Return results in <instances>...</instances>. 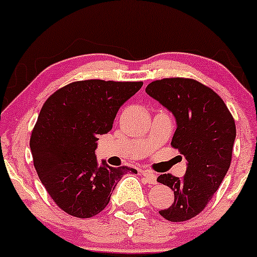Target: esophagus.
<instances>
[{
  "instance_id": "1",
  "label": "esophagus",
  "mask_w": 257,
  "mask_h": 257,
  "mask_svg": "<svg viewBox=\"0 0 257 257\" xmlns=\"http://www.w3.org/2000/svg\"><path fill=\"white\" fill-rule=\"evenodd\" d=\"M142 173H143L144 178L148 180L149 184H156L157 178H156V176H155V174L152 173V172H150V171H143Z\"/></svg>"
}]
</instances>
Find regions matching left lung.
I'll use <instances>...</instances> for the list:
<instances>
[{
	"mask_svg": "<svg viewBox=\"0 0 257 257\" xmlns=\"http://www.w3.org/2000/svg\"><path fill=\"white\" fill-rule=\"evenodd\" d=\"M145 91L173 113L177 129L171 145L188 161L182 179L171 173L157 178L174 193L173 204L160 215L171 222L188 221L206 207L229 170L234 118L212 89L194 79L155 80Z\"/></svg>",
	"mask_w": 257,
	"mask_h": 257,
	"instance_id": "obj_1",
	"label": "left lung"
}]
</instances>
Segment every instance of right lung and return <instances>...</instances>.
<instances>
[{
	"instance_id": "right-lung-1",
	"label": "right lung",
	"mask_w": 257,
	"mask_h": 257,
	"mask_svg": "<svg viewBox=\"0 0 257 257\" xmlns=\"http://www.w3.org/2000/svg\"><path fill=\"white\" fill-rule=\"evenodd\" d=\"M143 81L100 79L70 83L42 106L30 137L34 167L55 204L70 216L90 218L108 205L118 180L134 168L109 167L95 156L120 106Z\"/></svg>"
}]
</instances>
